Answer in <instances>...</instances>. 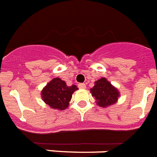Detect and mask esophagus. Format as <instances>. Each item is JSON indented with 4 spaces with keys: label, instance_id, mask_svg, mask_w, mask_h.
I'll return each mask as SVG.
<instances>
[{
    "label": "esophagus",
    "instance_id": "obj_1",
    "mask_svg": "<svg viewBox=\"0 0 157 157\" xmlns=\"http://www.w3.org/2000/svg\"><path fill=\"white\" fill-rule=\"evenodd\" d=\"M78 88H80V89H85V88H86L85 83H78Z\"/></svg>",
    "mask_w": 157,
    "mask_h": 157
}]
</instances>
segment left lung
Returning a JSON list of instances; mask_svg holds the SVG:
<instances>
[{
  "label": "left lung",
  "mask_w": 157,
  "mask_h": 157,
  "mask_svg": "<svg viewBox=\"0 0 157 157\" xmlns=\"http://www.w3.org/2000/svg\"><path fill=\"white\" fill-rule=\"evenodd\" d=\"M94 83L90 92L99 106L105 107L116 103L120 95L119 91L105 78H102Z\"/></svg>",
  "instance_id": "8db88e82"
}]
</instances>
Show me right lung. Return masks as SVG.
<instances>
[{
	"mask_svg": "<svg viewBox=\"0 0 157 157\" xmlns=\"http://www.w3.org/2000/svg\"><path fill=\"white\" fill-rule=\"evenodd\" d=\"M78 90L75 85L67 86L64 81L55 78L46 85L41 91L44 102L54 109L64 110L69 105L72 94Z\"/></svg>",
	"mask_w": 157,
	"mask_h": 157,
	"instance_id": "1",
	"label": "right lung"
}]
</instances>
